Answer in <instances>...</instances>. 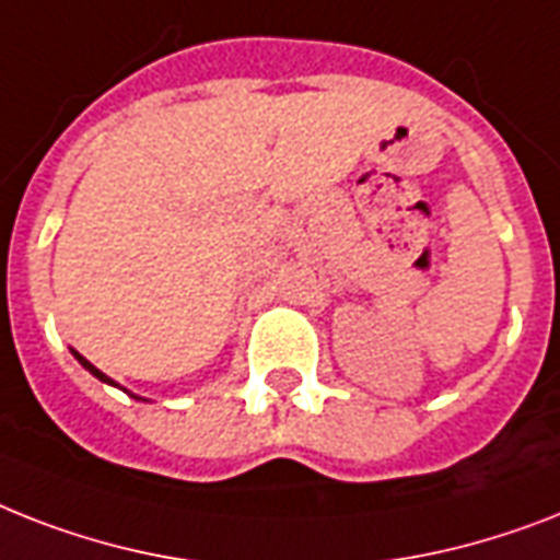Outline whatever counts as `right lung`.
<instances>
[{
    "label": "right lung",
    "instance_id": "1",
    "mask_svg": "<svg viewBox=\"0 0 560 560\" xmlns=\"http://www.w3.org/2000/svg\"><path fill=\"white\" fill-rule=\"evenodd\" d=\"M74 357H77V362H80V365H83V368H85V371H91V374L97 376V380H103V383H112V380H108V376H106V374H103V371H97V368L91 365L89 359H85V357H80V353H77V351H74ZM112 385H117V383H112Z\"/></svg>",
    "mask_w": 560,
    "mask_h": 560
}]
</instances>
